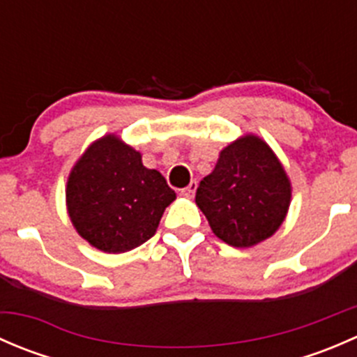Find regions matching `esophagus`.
Listing matches in <instances>:
<instances>
[{
  "instance_id": "34e87169",
  "label": "esophagus",
  "mask_w": 357,
  "mask_h": 357,
  "mask_svg": "<svg viewBox=\"0 0 357 357\" xmlns=\"http://www.w3.org/2000/svg\"><path fill=\"white\" fill-rule=\"evenodd\" d=\"M197 186H199V183L192 181L188 186H186L185 190H181V193H183V195H185V197H190V199H192V197L195 195V192H197Z\"/></svg>"
}]
</instances>
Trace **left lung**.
Wrapping results in <instances>:
<instances>
[{
	"label": "left lung",
	"instance_id": "8db88e82",
	"mask_svg": "<svg viewBox=\"0 0 357 357\" xmlns=\"http://www.w3.org/2000/svg\"><path fill=\"white\" fill-rule=\"evenodd\" d=\"M291 200V183L271 146L243 135L221 150L195 202L212 233L228 245L248 248L275 235Z\"/></svg>",
	"mask_w": 357,
	"mask_h": 357
}]
</instances>
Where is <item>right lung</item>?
<instances>
[{
  "label": "right lung",
  "instance_id": "right-lung-1",
  "mask_svg": "<svg viewBox=\"0 0 357 357\" xmlns=\"http://www.w3.org/2000/svg\"><path fill=\"white\" fill-rule=\"evenodd\" d=\"M174 190L142 153L117 135H105L84 150L68 174L66 204L72 226L91 247L122 254L155 235Z\"/></svg>",
  "mask_w": 357,
  "mask_h": 357
}]
</instances>
